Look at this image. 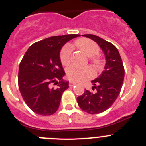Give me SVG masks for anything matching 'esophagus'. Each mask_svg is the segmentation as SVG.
<instances>
[{
	"label": "esophagus",
	"mask_w": 146,
	"mask_h": 146,
	"mask_svg": "<svg viewBox=\"0 0 146 146\" xmlns=\"http://www.w3.org/2000/svg\"><path fill=\"white\" fill-rule=\"evenodd\" d=\"M75 85H76V83H74V82H73V81L69 82V86H75Z\"/></svg>",
	"instance_id": "esophagus-1"
}]
</instances>
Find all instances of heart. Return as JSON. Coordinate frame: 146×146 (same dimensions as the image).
Listing matches in <instances>:
<instances>
[{
  "instance_id": "heart-1",
  "label": "heart",
  "mask_w": 146,
  "mask_h": 146,
  "mask_svg": "<svg viewBox=\"0 0 146 146\" xmlns=\"http://www.w3.org/2000/svg\"><path fill=\"white\" fill-rule=\"evenodd\" d=\"M75 46L80 49L88 57L96 56L99 52V47L95 42L88 38L78 39L75 42ZM71 52L68 46L63 48L60 52V60L63 66H67L70 62ZM94 66L99 68L101 65V60L99 57L96 56L91 59ZM67 76L70 80L76 82H83L93 76V71L90 67H80V66L72 65L69 66L66 70Z\"/></svg>"
}]
</instances>
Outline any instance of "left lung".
Wrapping results in <instances>:
<instances>
[{
	"label": "left lung",
	"mask_w": 146,
	"mask_h": 146,
	"mask_svg": "<svg viewBox=\"0 0 146 146\" xmlns=\"http://www.w3.org/2000/svg\"><path fill=\"white\" fill-rule=\"evenodd\" d=\"M82 36L92 39L100 46L106 63L101 74L91 81L92 89L96 91L85 90L77 98L78 104L88 113H100L111 107L118 98L123 83L125 70L119 52L114 45L92 34Z\"/></svg>",
	"instance_id": "left-lung-1"
}]
</instances>
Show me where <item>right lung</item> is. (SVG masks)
<instances>
[{
  "mask_svg": "<svg viewBox=\"0 0 146 146\" xmlns=\"http://www.w3.org/2000/svg\"><path fill=\"white\" fill-rule=\"evenodd\" d=\"M78 34L48 38L30 46L19 66L18 87L30 108L40 115H50L57 111L68 81L60 58L63 46ZM57 84L54 89L52 84Z\"/></svg>",
  "mask_w": 146,
  "mask_h": 146,
  "instance_id": "obj_1",
  "label": "right lung"
}]
</instances>
